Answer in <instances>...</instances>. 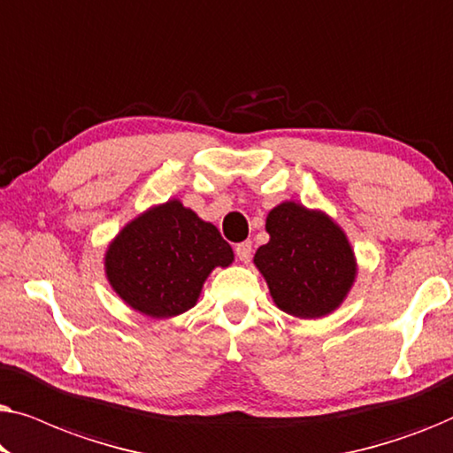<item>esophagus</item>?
I'll use <instances>...</instances> for the list:
<instances>
[{"label":"esophagus","mask_w":453,"mask_h":453,"mask_svg":"<svg viewBox=\"0 0 453 453\" xmlns=\"http://www.w3.org/2000/svg\"><path fill=\"white\" fill-rule=\"evenodd\" d=\"M234 251H237V257L241 259V262L247 264L251 259V251H253L251 241H243V243H239L237 247H234Z\"/></svg>","instance_id":"34e87169"}]
</instances>
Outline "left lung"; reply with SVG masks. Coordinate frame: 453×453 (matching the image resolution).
Segmentation results:
<instances>
[{"label": "left lung", "instance_id": "1", "mask_svg": "<svg viewBox=\"0 0 453 453\" xmlns=\"http://www.w3.org/2000/svg\"><path fill=\"white\" fill-rule=\"evenodd\" d=\"M270 241L253 257L276 307L318 319L342 305L357 276L355 251L342 228L321 210L282 202L265 219Z\"/></svg>", "mask_w": 453, "mask_h": 453}]
</instances>
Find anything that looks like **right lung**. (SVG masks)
<instances>
[{"mask_svg":"<svg viewBox=\"0 0 453 453\" xmlns=\"http://www.w3.org/2000/svg\"><path fill=\"white\" fill-rule=\"evenodd\" d=\"M233 259L231 245L212 222L169 200L121 228L104 253V272L123 303L165 319L194 307L210 272Z\"/></svg>","mask_w":453,"mask_h":453,"instance_id":"right-lung-1","label":"right lung"}]
</instances>
